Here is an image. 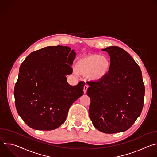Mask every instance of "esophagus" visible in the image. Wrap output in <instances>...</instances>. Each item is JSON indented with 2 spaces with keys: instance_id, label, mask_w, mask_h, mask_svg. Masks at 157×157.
<instances>
[{
  "instance_id": "esophagus-1",
  "label": "esophagus",
  "mask_w": 157,
  "mask_h": 157,
  "mask_svg": "<svg viewBox=\"0 0 157 157\" xmlns=\"http://www.w3.org/2000/svg\"><path fill=\"white\" fill-rule=\"evenodd\" d=\"M87 88H88V86H87V84H85V85L84 86V87H83V92H84V94L86 93Z\"/></svg>"
}]
</instances>
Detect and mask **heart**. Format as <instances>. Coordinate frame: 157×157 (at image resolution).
<instances>
[{"mask_svg": "<svg viewBox=\"0 0 157 157\" xmlns=\"http://www.w3.org/2000/svg\"><path fill=\"white\" fill-rule=\"evenodd\" d=\"M75 73L87 76L93 81L104 79L110 73L111 61L105 56L92 54L80 58L76 64Z\"/></svg>", "mask_w": 157, "mask_h": 157, "instance_id": "b5f03b06", "label": "heart"}]
</instances>
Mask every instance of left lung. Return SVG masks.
Returning <instances> with one entry per match:
<instances>
[{
    "label": "left lung",
    "instance_id": "left-lung-1",
    "mask_svg": "<svg viewBox=\"0 0 157 157\" xmlns=\"http://www.w3.org/2000/svg\"><path fill=\"white\" fill-rule=\"evenodd\" d=\"M110 57L111 69L103 79L87 82L90 98L89 117L93 125L105 133L128 130L140 116L145 86L141 70L132 56L118 47L103 50Z\"/></svg>",
    "mask_w": 157,
    "mask_h": 157
}]
</instances>
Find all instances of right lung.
I'll return each mask as SVG.
<instances>
[{
    "mask_svg": "<svg viewBox=\"0 0 157 157\" xmlns=\"http://www.w3.org/2000/svg\"><path fill=\"white\" fill-rule=\"evenodd\" d=\"M76 53L68 47H47L32 52L21 63L14 88L18 115L33 129L51 130L66 121L70 107L83 94L84 82L70 85Z\"/></svg>",
    "mask_w": 157,
    "mask_h": 157,
    "instance_id": "right-lung-1",
    "label": "right lung"
}]
</instances>
